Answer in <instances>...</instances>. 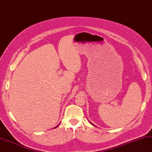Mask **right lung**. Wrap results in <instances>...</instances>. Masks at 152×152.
<instances>
[{"instance_id":"right-lung-1","label":"right lung","mask_w":152,"mask_h":152,"mask_svg":"<svg viewBox=\"0 0 152 152\" xmlns=\"http://www.w3.org/2000/svg\"><path fill=\"white\" fill-rule=\"evenodd\" d=\"M58 126H56V127H55V128H57V127H58Z\"/></svg>"}]
</instances>
